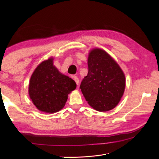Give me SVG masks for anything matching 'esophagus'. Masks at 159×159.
I'll return each mask as SVG.
<instances>
[{
    "mask_svg": "<svg viewBox=\"0 0 159 159\" xmlns=\"http://www.w3.org/2000/svg\"><path fill=\"white\" fill-rule=\"evenodd\" d=\"M73 78H74V80L75 81V82L76 83V84L78 85L79 84V78H78V77H77V76H73Z\"/></svg>",
    "mask_w": 159,
    "mask_h": 159,
    "instance_id": "esophagus-1",
    "label": "esophagus"
}]
</instances>
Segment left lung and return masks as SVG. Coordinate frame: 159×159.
I'll list each match as a JSON object with an SVG mask.
<instances>
[{
  "label": "left lung",
  "instance_id": "left-lung-1",
  "mask_svg": "<svg viewBox=\"0 0 159 159\" xmlns=\"http://www.w3.org/2000/svg\"><path fill=\"white\" fill-rule=\"evenodd\" d=\"M88 73L80 88L91 107L107 111L117 106L125 88V77L107 53L94 48L89 53Z\"/></svg>",
  "mask_w": 159,
  "mask_h": 159
}]
</instances>
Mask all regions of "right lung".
Returning <instances> with one entry per match:
<instances>
[{
    "label": "right lung",
    "instance_id": "add662e5",
    "mask_svg": "<svg viewBox=\"0 0 159 159\" xmlns=\"http://www.w3.org/2000/svg\"><path fill=\"white\" fill-rule=\"evenodd\" d=\"M53 57L42 61L31 75L28 93L42 112L53 113L64 107L68 95L76 88L75 81L61 74L53 64Z\"/></svg>",
    "mask_w": 159,
    "mask_h": 159
}]
</instances>
